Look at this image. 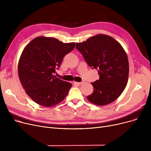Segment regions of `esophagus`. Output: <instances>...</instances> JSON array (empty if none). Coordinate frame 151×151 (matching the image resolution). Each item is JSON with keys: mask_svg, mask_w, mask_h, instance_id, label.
<instances>
[{"mask_svg": "<svg viewBox=\"0 0 151 151\" xmlns=\"http://www.w3.org/2000/svg\"><path fill=\"white\" fill-rule=\"evenodd\" d=\"M75 84H77V85H81L82 84L84 83V81H81V82H75L74 83Z\"/></svg>", "mask_w": 151, "mask_h": 151, "instance_id": "1", "label": "esophagus"}]
</instances>
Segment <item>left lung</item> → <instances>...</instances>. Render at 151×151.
Returning a JSON list of instances; mask_svg holds the SVG:
<instances>
[{
  "label": "left lung",
  "instance_id": "left-lung-1",
  "mask_svg": "<svg viewBox=\"0 0 151 151\" xmlns=\"http://www.w3.org/2000/svg\"><path fill=\"white\" fill-rule=\"evenodd\" d=\"M76 48L100 76L91 83L93 91L87 99L99 106L113 102L124 91L129 78L128 58L121 45L111 37L99 34L76 43Z\"/></svg>",
  "mask_w": 151,
  "mask_h": 151
}]
</instances>
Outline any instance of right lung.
I'll use <instances>...</instances> for the list:
<instances>
[{
	"label": "right lung",
	"mask_w": 151,
	"mask_h": 151,
	"mask_svg": "<svg viewBox=\"0 0 151 151\" xmlns=\"http://www.w3.org/2000/svg\"><path fill=\"white\" fill-rule=\"evenodd\" d=\"M75 43L38 37L24 49L18 63V75L26 93L37 104L51 107L67 96L71 84L54 76L63 58L72 51Z\"/></svg>",
	"instance_id": "add662e5"
}]
</instances>
